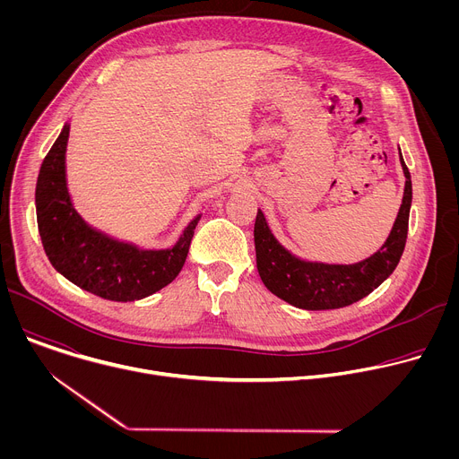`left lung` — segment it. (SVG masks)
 <instances>
[{
  "label": "left lung",
  "mask_w": 459,
  "mask_h": 459,
  "mask_svg": "<svg viewBox=\"0 0 459 459\" xmlns=\"http://www.w3.org/2000/svg\"><path fill=\"white\" fill-rule=\"evenodd\" d=\"M400 161L405 174V190L398 218L377 252L358 264H321L294 255L276 239L264 212L257 211L254 223L255 265L265 287L280 299L305 310L342 308L377 289L398 267L409 232L412 181L402 152Z\"/></svg>",
  "instance_id": "1"
}]
</instances>
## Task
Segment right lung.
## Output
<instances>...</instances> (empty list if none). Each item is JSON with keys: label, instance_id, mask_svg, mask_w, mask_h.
<instances>
[{"label": "right lung", "instance_id": "add662e5", "mask_svg": "<svg viewBox=\"0 0 459 459\" xmlns=\"http://www.w3.org/2000/svg\"><path fill=\"white\" fill-rule=\"evenodd\" d=\"M69 130L65 123L36 183L38 230L52 267L80 289L110 301H136L161 290L185 265L202 214L170 248H140L91 227L74 209L67 186Z\"/></svg>", "mask_w": 459, "mask_h": 459}]
</instances>
